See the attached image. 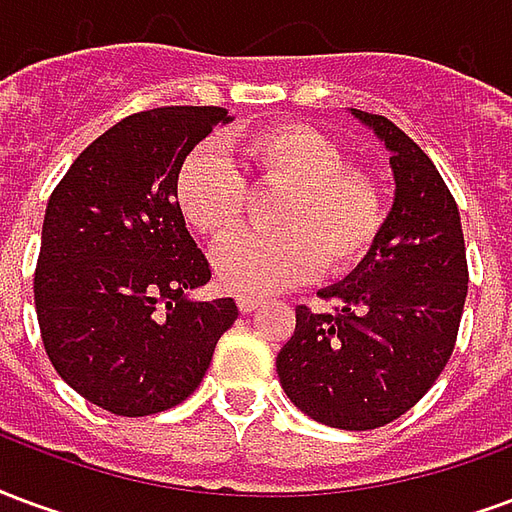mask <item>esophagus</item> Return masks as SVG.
<instances>
[{"mask_svg": "<svg viewBox=\"0 0 512 512\" xmlns=\"http://www.w3.org/2000/svg\"><path fill=\"white\" fill-rule=\"evenodd\" d=\"M261 305V297H253V294H237V308H240L242 313H251L256 311Z\"/></svg>", "mask_w": 512, "mask_h": 512, "instance_id": "obj_1", "label": "esophagus"}]
</instances>
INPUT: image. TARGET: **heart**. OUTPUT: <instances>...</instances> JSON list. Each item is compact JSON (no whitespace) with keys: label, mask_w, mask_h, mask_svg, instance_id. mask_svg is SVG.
Masks as SVG:
<instances>
[{"label":"heart","mask_w":512,"mask_h":512,"mask_svg":"<svg viewBox=\"0 0 512 512\" xmlns=\"http://www.w3.org/2000/svg\"><path fill=\"white\" fill-rule=\"evenodd\" d=\"M256 185L283 188L275 201V231H242L212 256L223 286L242 294L281 292L311 278L360 267L384 229V193L374 174L346 166L343 149L300 122L248 130L237 141ZM182 215L210 240L240 229L248 182L218 149L190 152L177 174Z\"/></svg>","instance_id":"b5f03b06"}]
</instances>
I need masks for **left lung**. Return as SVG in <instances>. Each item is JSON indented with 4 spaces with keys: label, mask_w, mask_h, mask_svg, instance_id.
<instances>
[{
    "label": "left lung",
    "mask_w": 512,
    "mask_h": 512,
    "mask_svg": "<svg viewBox=\"0 0 512 512\" xmlns=\"http://www.w3.org/2000/svg\"><path fill=\"white\" fill-rule=\"evenodd\" d=\"M352 114L390 152L393 210L368 259L319 292L335 311L297 305L275 368L316 423L371 431L409 412L445 371L469 270L461 215L431 158L387 117Z\"/></svg>",
    "instance_id": "left-lung-1"
}]
</instances>
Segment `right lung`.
Segmentation results:
<instances>
[{
	"instance_id": "1",
	"label": "right lung",
	"mask_w": 512,
	"mask_h": 512,
	"mask_svg": "<svg viewBox=\"0 0 512 512\" xmlns=\"http://www.w3.org/2000/svg\"><path fill=\"white\" fill-rule=\"evenodd\" d=\"M218 122V106L125 117L67 169L46 207L35 308L51 365L119 417L182 404L237 319L231 297H188L210 264L185 229L177 174Z\"/></svg>"
}]
</instances>
